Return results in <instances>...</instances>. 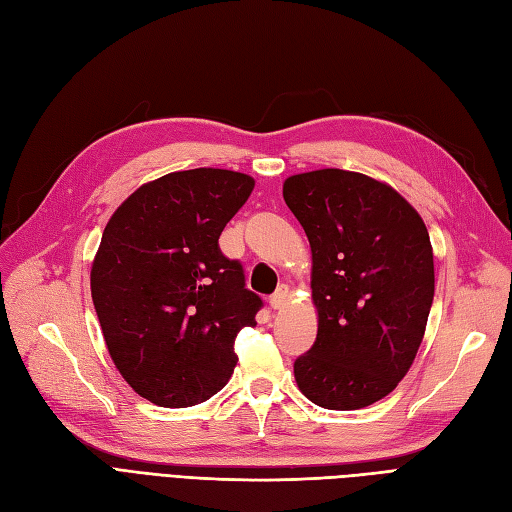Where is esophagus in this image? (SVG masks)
Wrapping results in <instances>:
<instances>
[{
  "instance_id": "esophagus-1",
  "label": "esophagus",
  "mask_w": 512,
  "mask_h": 512,
  "mask_svg": "<svg viewBox=\"0 0 512 512\" xmlns=\"http://www.w3.org/2000/svg\"><path fill=\"white\" fill-rule=\"evenodd\" d=\"M286 301H288V286L282 284L280 288H277V290L271 294L269 303H271L273 309H282V307L286 305Z\"/></svg>"
}]
</instances>
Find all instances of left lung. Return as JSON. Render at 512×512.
Wrapping results in <instances>:
<instances>
[{
    "label": "left lung",
    "instance_id": "1",
    "mask_svg": "<svg viewBox=\"0 0 512 512\" xmlns=\"http://www.w3.org/2000/svg\"><path fill=\"white\" fill-rule=\"evenodd\" d=\"M312 245L314 346L294 361L301 393L327 410L389 395L423 342L433 303L429 232L404 196L361 173L322 168L284 181Z\"/></svg>",
    "mask_w": 512,
    "mask_h": 512
}]
</instances>
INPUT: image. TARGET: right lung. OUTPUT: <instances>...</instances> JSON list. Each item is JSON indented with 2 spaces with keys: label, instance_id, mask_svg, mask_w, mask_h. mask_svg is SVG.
<instances>
[{
  "label": "right lung",
  "instance_id": "1",
  "mask_svg": "<svg viewBox=\"0 0 512 512\" xmlns=\"http://www.w3.org/2000/svg\"><path fill=\"white\" fill-rule=\"evenodd\" d=\"M252 190L235 170H181L138 188L104 228L91 299L119 374L151 404L196 406L232 376L262 299L218 241Z\"/></svg>",
  "mask_w": 512,
  "mask_h": 512
}]
</instances>
